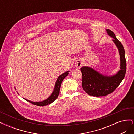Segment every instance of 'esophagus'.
<instances>
[{
	"instance_id": "1",
	"label": "esophagus",
	"mask_w": 134,
	"mask_h": 134,
	"mask_svg": "<svg viewBox=\"0 0 134 134\" xmlns=\"http://www.w3.org/2000/svg\"><path fill=\"white\" fill-rule=\"evenodd\" d=\"M75 64V65H76L77 68H80L81 66L83 65V63H81V62H76Z\"/></svg>"
}]
</instances>
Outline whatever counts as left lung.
<instances>
[{"mask_svg": "<svg viewBox=\"0 0 134 134\" xmlns=\"http://www.w3.org/2000/svg\"><path fill=\"white\" fill-rule=\"evenodd\" d=\"M108 34L113 37V41L119 49L120 55L121 70L112 76H106L98 73L92 68L83 66L80 68L82 73V87L87 93L94 97H102L112 93L122 82L126 71V61L123 45L116 37L113 32L107 29Z\"/></svg>", "mask_w": 134, "mask_h": 134, "instance_id": "obj_1", "label": "left lung"}]
</instances>
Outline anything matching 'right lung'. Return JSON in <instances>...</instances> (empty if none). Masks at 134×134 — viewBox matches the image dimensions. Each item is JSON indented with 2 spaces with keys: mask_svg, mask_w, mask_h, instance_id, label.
Returning a JSON list of instances; mask_svg holds the SVG:
<instances>
[{
  "mask_svg": "<svg viewBox=\"0 0 134 134\" xmlns=\"http://www.w3.org/2000/svg\"><path fill=\"white\" fill-rule=\"evenodd\" d=\"M69 72V71H66L65 72V73H63V74H62L59 76V78H58L57 80H56L55 89H54V91L53 93H52V94L50 96L49 98H47V99L42 101V102H31V101L27 100V99H26V100L27 101H28V102H30L31 103L33 104L34 105H36V106H46V105H48V104L51 103L52 102H53L54 101L55 99H56V98L58 97V96H59V93H60V90L61 84H62V81L68 75Z\"/></svg>",
  "mask_w": 134,
  "mask_h": 134,
  "instance_id": "add662e5",
  "label": "right lung"
}]
</instances>
